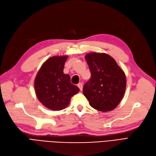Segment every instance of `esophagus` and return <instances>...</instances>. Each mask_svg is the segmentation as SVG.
I'll return each instance as SVG.
<instances>
[{
	"mask_svg": "<svg viewBox=\"0 0 156 156\" xmlns=\"http://www.w3.org/2000/svg\"><path fill=\"white\" fill-rule=\"evenodd\" d=\"M77 86H78V87L79 88L80 90V91H82V90H83V84H82L81 83H79V84H78V85H77Z\"/></svg>",
	"mask_w": 156,
	"mask_h": 156,
	"instance_id": "esophagus-1",
	"label": "esophagus"
}]
</instances>
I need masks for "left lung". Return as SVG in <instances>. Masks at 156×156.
Instances as JSON below:
<instances>
[{
	"label": "left lung",
	"mask_w": 156,
	"mask_h": 156,
	"mask_svg": "<svg viewBox=\"0 0 156 156\" xmlns=\"http://www.w3.org/2000/svg\"><path fill=\"white\" fill-rule=\"evenodd\" d=\"M91 78L83 87V94L90 106L101 112L115 108L125 94L126 80L122 69L114 58L104 53L85 55Z\"/></svg>",
	"instance_id": "1"
}]
</instances>
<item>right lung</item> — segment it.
I'll list each match as a JSON object with an SVG mask.
<instances>
[{
  "label": "right lung",
  "instance_id": "obj_1",
  "mask_svg": "<svg viewBox=\"0 0 156 156\" xmlns=\"http://www.w3.org/2000/svg\"><path fill=\"white\" fill-rule=\"evenodd\" d=\"M68 56H54L42 64L35 79V94L48 109L61 110L66 108L72 97L79 88L70 82L68 74L63 73Z\"/></svg>",
  "mask_w": 156,
  "mask_h": 156
}]
</instances>
